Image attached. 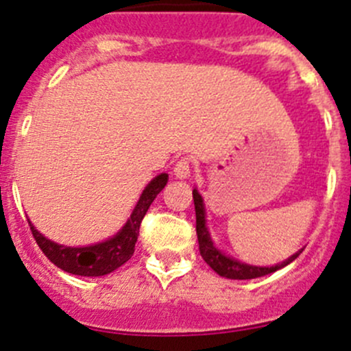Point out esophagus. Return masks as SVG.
Masks as SVG:
<instances>
[{
	"label": "esophagus",
	"instance_id": "obj_1",
	"mask_svg": "<svg viewBox=\"0 0 351 351\" xmlns=\"http://www.w3.org/2000/svg\"><path fill=\"white\" fill-rule=\"evenodd\" d=\"M173 173H175V178L178 180H186L190 176V161L189 159H180L178 162L173 168Z\"/></svg>",
	"mask_w": 351,
	"mask_h": 351
}]
</instances>
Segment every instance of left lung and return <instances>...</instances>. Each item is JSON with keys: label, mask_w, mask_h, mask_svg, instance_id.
<instances>
[{"label": "left lung", "mask_w": 351, "mask_h": 351, "mask_svg": "<svg viewBox=\"0 0 351 351\" xmlns=\"http://www.w3.org/2000/svg\"><path fill=\"white\" fill-rule=\"evenodd\" d=\"M193 206H195V230H197V240H199V248L200 255H202L204 261L216 271L219 276L228 278V280H254V278L266 276V274L274 273V271L281 269V267L288 266L290 262H293L298 255L302 254L304 248H300L298 252H295L293 255L287 258V261L280 262L276 266H252L247 262H241L238 258L231 257V255L224 254L216 243H214L213 237L209 233V228H207V219H206V206H204V199L199 193V190L193 189Z\"/></svg>", "instance_id": "1"}]
</instances>
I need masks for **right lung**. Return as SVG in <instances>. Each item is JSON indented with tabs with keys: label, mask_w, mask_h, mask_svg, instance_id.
Returning <instances> with one entry per match:
<instances>
[{
	"label": "right lung",
	"mask_w": 351,
	"mask_h": 351,
	"mask_svg": "<svg viewBox=\"0 0 351 351\" xmlns=\"http://www.w3.org/2000/svg\"><path fill=\"white\" fill-rule=\"evenodd\" d=\"M166 183H168V173H161L152 178L147 186L142 190L138 202L135 204L123 228L108 240L87 245V247H66V245L56 243L44 237L40 231H37L30 219L27 221H29L30 231H32L39 248L54 266L63 269L64 273L75 274V276H104V274L113 273L118 267L123 266L125 262L134 255L142 219L151 207L152 200L165 189Z\"/></svg>",
	"instance_id": "1"
}]
</instances>
